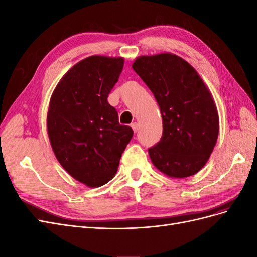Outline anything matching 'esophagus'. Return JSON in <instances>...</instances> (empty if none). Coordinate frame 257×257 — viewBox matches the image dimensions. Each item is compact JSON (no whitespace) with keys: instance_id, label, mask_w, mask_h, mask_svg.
<instances>
[{"instance_id":"obj_1","label":"esophagus","mask_w":257,"mask_h":257,"mask_svg":"<svg viewBox=\"0 0 257 257\" xmlns=\"http://www.w3.org/2000/svg\"><path fill=\"white\" fill-rule=\"evenodd\" d=\"M131 126H132V128H133V131H134L135 133H136V132L138 131V123H136V122L132 123V124H131Z\"/></svg>"}]
</instances>
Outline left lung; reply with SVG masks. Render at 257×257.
I'll list each match as a JSON object with an SVG mask.
<instances>
[{
	"label": "left lung",
	"mask_w": 257,
	"mask_h": 257,
	"mask_svg": "<svg viewBox=\"0 0 257 257\" xmlns=\"http://www.w3.org/2000/svg\"><path fill=\"white\" fill-rule=\"evenodd\" d=\"M132 67L153 93L162 114L163 135L148 150L153 165L168 177L195 175L219 135L211 93L195 68L173 53L142 56Z\"/></svg>",
	"instance_id": "1"
}]
</instances>
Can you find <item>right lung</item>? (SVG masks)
Returning a JSON list of instances; mask_svg holds the SVG:
<instances>
[{"mask_svg":"<svg viewBox=\"0 0 257 257\" xmlns=\"http://www.w3.org/2000/svg\"><path fill=\"white\" fill-rule=\"evenodd\" d=\"M123 65V58H85L62 77L50 98L47 130L54 155L89 188L111 180L133 137L107 100Z\"/></svg>","mask_w":257,"mask_h":257,"instance_id":"obj_1","label":"right lung"}]
</instances>
